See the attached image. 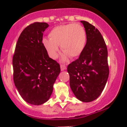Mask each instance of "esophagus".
Masks as SVG:
<instances>
[{"instance_id":"esophagus-1","label":"esophagus","mask_w":127,"mask_h":127,"mask_svg":"<svg viewBox=\"0 0 127 127\" xmlns=\"http://www.w3.org/2000/svg\"><path fill=\"white\" fill-rule=\"evenodd\" d=\"M60 67H61V71H64V70L66 69V65H65V64H61Z\"/></svg>"}]
</instances>
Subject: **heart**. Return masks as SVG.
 <instances>
[{
	"instance_id": "b5f03b06",
	"label": "heart",
	"mask_w": 127,
	"mask_h": 127,
	"mask_svg": "<svg viewBox=\"0 0 127 127\" xmlns=\"http://www.w3.org/2000/svg\"><path fill=\"white\" fill-rule=\"evenodd\" d=\"M49 38H44L42 43L49 56L52 59L58 57L59 45L63 53L61 55L63 61H66L70 56L72 58L79 56L86 44V31L79 24L60 25L50 31Z\"/></svg>"
}]
</instances>
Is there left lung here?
<instances>
[{"instance_id": "8db88e82", "label": "left lung", "mask_w": 127, "mask_h": 127, "mask_svg": "<svg viewBox=\"0 0 127 127\" xmlns=\"http://www.w3.org/2000/svg\"><path fill=\"white\" fill-rule=\"evenodd\" d=\"M87 37L78 59L67 66L70 87L77 99L84 102L95 100L105 87L109 74L106 44L97 28L81 21Z\"/></svg>"}]
</instances>
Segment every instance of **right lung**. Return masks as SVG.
<instances>
[{"mask_svg":"<svg viewBox=\"0 0 127 127\" xmlns=\"http://www.w3.org/2000/svg\"><path fill=\"white\" fill-rule=\"evenodd\" d=\"M48 27L45 22H35L26 27L13 56L15 86L22 99L32 105H41L50 99L61 71L60 64L49 57L42 43L43 33Z\"/></svg>","mask_w":127,"mask_h":127,"instance_id":"right-lung-1","label":"right lung"}]
</instances>
